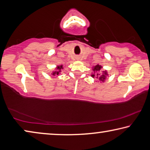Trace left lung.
Returning a JSON list of instances; mask_svg holds the SVG:
<instances>
[{
    "instance_id": "left-lung-1",
    "label": "left lung",
    "mask_w": 150,
    "mask_h": 150,
    "mask_svg": "<svg viewBox=\"0 0 150 150\" xmlns=\"http://www.w3.org/2000/svg\"><path fill=\"white\" fill-rule=\"evenodd\" d=\"M103 67L99 64L96 65L95 66H94L93 67V73H92V75H91V77L93 78L96 77V79H98L100 81H102V82H104L105 81L106 76L108 75V73L106 71H103V74H100V70L102 69Z\"/></svg>"
}]
</instances>
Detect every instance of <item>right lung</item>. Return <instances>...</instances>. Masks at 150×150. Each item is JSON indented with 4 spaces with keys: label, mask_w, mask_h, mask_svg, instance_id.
Wrapping results in <instances>:
<instances>
[{
    "label": "right lung",
    "mask_w": 150,
    "mask_h": 150,
    "mask_svg": "<svg viewBox=\"0 0 150 150\" xmlns=\"http://www.w3.org/2000/svg\"><path fill=\"white\" fill-rule=\"evenodd\" d=\"M63 69V65H57L56 67V69H55V70L52 73V74L53 75H58L61 73V71H62V69Z\"/></svg>",
    "instance_id": "add662e5"
}]
</instances>
